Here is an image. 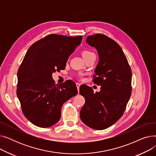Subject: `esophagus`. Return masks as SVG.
<instances>
[{
    "instance_id": "esophagus-1",
    "label": "esophagus",
    "mask_w": 156,
    "mask_h": 156,
    "mask_svg": "<svg viewBox=\"0 0 156 156\" xmlns=\"http://www.w3.org/2000/svg\"><path fill=\"white\" fill-rule=\"evenodd\" d=\"M80 83H76V87H77V89H78V90L79 91V89H80Z\"/></svg>"
}]
</instances>
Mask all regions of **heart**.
I'll use <instances>...</instances> for the list:
<instances>
[{"mask_svg":"<svg viewBox=\"0 0 156 156\" xmlns=\"http://www.w3.org/2000/svg\"><path fill=\"white\" fill-rule=\"evenodd\" d=\"M93 54V53L88 51H84L82 52V53H81V55H82L83 57H86V56H87L90 54Z\"/></svg>","mask_w":156,"mask_h":156,"instance_id":"heart-1","label":"heart"}]
</instances>
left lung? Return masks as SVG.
<instances>
[{
  "instance_id": "8db88e82",
  "label": "left lung",
  "mask_w": 156,
  "mask_h": 156,
  "mask_svg": "<svg viewBox=\"0 0 156 156\" xmlns=\"http://www.w3.org/2000/svg\"><path fill=\"white\" fill-rule=\"evenodd\" d=\"M86 42L95 47L99 60L95 69L94 82L101 91L94 93L92 87H80L85 103L80 118L88 127L102 130L122 116L132 92V71L121 47L102 34L87 37Z\"/></svg>"
}]
</instances>
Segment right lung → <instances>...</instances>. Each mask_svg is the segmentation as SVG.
I'll return each instance as SVG.
<instances>
[{
  "instance_id": "right-lung-1",
  "label": "right lung",
  "mask_w": 156,
  "mask_h": 156,
  "mask_svg": "<svg viewBox=\"0 0 156 156\" xmlns=\"http://www.w3.org/2000/svg\"><path fill=\"white\" fill-rule=\"evenodd\" d=\"M82 37L49 35L30 46L18 71L17 96L32 124L50 127L61 118L62 104L78 90L72 80L55 85L52 74L64 69Z\"/></svg>"
}]
</instances>
